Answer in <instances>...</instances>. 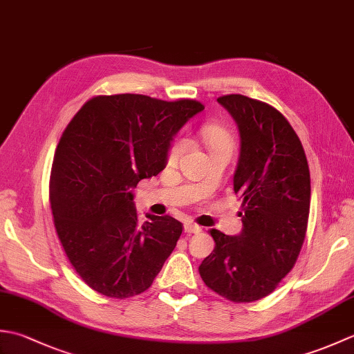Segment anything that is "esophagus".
I'll use <instances>...</instances> for the list:
<instances>
[{
    "label": "esophagus",
    "instance_id": "34e87169",
    "mask_svg": "<svg viewBox=\"0 0 354 354\" xmlns=\"http://www.w3.org/2000/svg\"><path fill=\"white\" fill-rule=\"evenodd\" d=\"M184 231L187 232V234H198V232L202 231V228L199 227V225L193 223V222H185L184 223Z\"/></svg>",
    "mask_w": 354,
    "mask_h": 354
}]
</instances>
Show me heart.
<instances>
[{
    "label": "heart",
    "instance_id": "heart-1",
    "mask_svg": "<svg viewBox=\"0 0 354 354\" xmlns=\"http://www.w3.org/2000/svg\"><path fill=\"white\" fill-rule=\"evenodd\" d=\"M202 138H204L205 145L209 150V153L216 152V150H221V149H231L232 142L228 132L222 129V127H217V126H204L202 127ZM187 146H189V141L184 137H179L175 141H173V145L169 149V155H167V162L170 165H175L179 158L184 155V152L187 150Z\"/></svg>",
    "mask_w": 354,
    "mask_h": 354
}]
</instances>
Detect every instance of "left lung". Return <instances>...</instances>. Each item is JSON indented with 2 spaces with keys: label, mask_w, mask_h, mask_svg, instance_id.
Listing matches in <instances>:
<instances>
[{
  "label": "left lung",
  "mask_w": 354,
  "mask_h": 354,
  "mask_svg": "<svg viewBox=\"0 0 354 354\" xmlns=\"http://www.w3.org/2000/svg\"><path fill=\"white\" fill-rule=\"evenodd\" d=\"M240 137L232 185L243 201L237 236L212 230L213 252L199 274L209 289L234 303L265 298L290 272L307 231L310 173L298 135L275 108L246 95L217 99Z\"/></svg>",
  "instance_id": "obj_1"
}]
</instances>
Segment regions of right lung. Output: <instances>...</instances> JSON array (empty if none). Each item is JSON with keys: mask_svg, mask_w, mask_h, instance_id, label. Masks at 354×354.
Returning a JSON list of instances; mask_svg holds the SVG:
<instances>
[{"mask_svg": "<svg viewBox=\"0 0 354 354\" xmlns=\"http://www.w3.org/2000/svg\"><path fill=\"white\" fill-rule=\"evenodd\" d=\"M201 111L196 100L99 95L66 126L53 160L50 204L66 257L95 292L138 295L175 250L183 223L146 214L141 225L133 190L164 170L175 135Z\"/></svg>", "mask_w": 354, "mask_h": 354, "instance_id": "right-lung-1", "label": "right lung"}]
</instances>
